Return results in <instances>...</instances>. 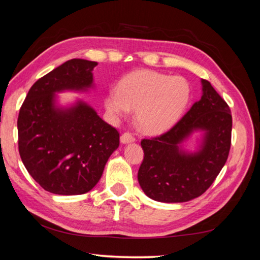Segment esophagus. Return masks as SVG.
<instances>
[{
  "instance_id": "34e87169",
  "label": "esophagus",
  "mask_w": 260,
  "mask_h": 260,
  "mask_svg": "<svg viewBox=\"0 0 260 260\" xmlns=\"http://www.w3.org/2000/svg\"><path fill=\"white\" fill-rule=\"evenodd\" d=\"M134 141H135V138L131 133H123L120 137V142L123 143V145H126V143L134 142Z\"/></svg>"
}]
</instances>
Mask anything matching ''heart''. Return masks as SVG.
<instances>
[{"label":"heart","instance_id":"obj_1","mask_svg":"<svg viewBox=\"0 0 260 260\" xmlns=\"http://www.w3.org/2000/svg\"><path fill=\"white\" fill-rule=\"evenodd\" d=\"M191 100V85L182 76H169L141 69L122 77L115 92L106 94L104 106L119 119L135 111V123L147 135H158L172 128Z\"/></svg>","mask_w":260,"mask_h":260}]
</instances>
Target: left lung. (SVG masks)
I'll list each match as a JSON object with an SVG mask.
<instances>
[{
	"label": "left lung",
	"mask_w": 260,
	"mask_h": 260,
	"mask_svg": "<svg viewBox=\"0 0 260 260\" xmlns=\"http://www.w3.org/2000/svg\"><path fill=\"white\" fill-rule=\"evenodd\" d=\"M203 96L167 133L143 139L145 152L138 172L142 191L159 203H186L206 192L228 158L232 112L208 81L201 80ZM194 131L203 133L200 148L185 151L182 143Z\"/></svg>",
	"instance_id": "obj_1"
}]
</instances>
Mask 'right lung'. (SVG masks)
Wrapping results in <instances>:
<instances>
[{
	"instance_id": "right-lung-1",
	"label": "right lung",
	"mask_w": 260,
	"mask_h": 260,
	"mask_svg": "<svg viewBox=\"0 0 260 260\" xmlns=\"http://www.w3.org/2000/svg\"><path fill=\"white\" fill-rule=\"evenodd\" d=\"M96 66L83 59L66 61L31 86L19 110L20 158L32 178L54 194L76 196L92 189L119 147L118 131L85 102L57 104L56 93L93 88Z\"/></svg>"
}]
</instances>
